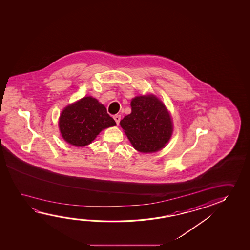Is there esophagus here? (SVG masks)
Segmentation results:
<instances>
[{"mask_svg":"<svg viewBox=\"0 0 250 250\" xmlns=\"http://www.w3.org/2000/svg\"><path fill=\"white\" fill-rule=\"evenodd\" d=\"M113 119H114L115 121H116L117 125H119V122H120V119H121V116H120V115H115L114 117H113Z\"/></svg>","mask_w":250,"mask_h":250,"instance_id":"esophagus-1","label":"esophagus"}]
</instances>
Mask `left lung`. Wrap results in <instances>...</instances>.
<instances>
[{
	"label": "left lung",
	"instance_id": "left-lung-1",
	"mask_svg": "<svg viewBox=\"0 0 250 250\" xmlns=\"http://www.w3.org/2000/svg\"><path fill=\"white\" fill-rule=\"evenodd\" d=\"M131 113L120 121L136 150L153 152L164 147L171 138V116L163 103L154 96L136 97L131 102Z\"/></svg>",
	"mask_w": 250,
	"mask_h": 250
}]
</instances>
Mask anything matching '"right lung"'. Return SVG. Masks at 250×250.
I'll list each match as a JSON object with an SVG mask.
<instances>
[{
    "label": "right lung",
    "mask_w": 250,
    "mask_h": 250,
    "mask_svg": "<svg viewBox=\"0 0 250 250\" xmlns=\"http://www.w3.org/2000/svg\"><path fill=\"white\" fill-rule=\"evenodd\" d=\"M116 125L106 108L91 97H85L66 107L59 119L62 137L70 145L84 146L103 129Z\"/></svg>",
    "instance_id": "add662e5"
}]
</instances>
